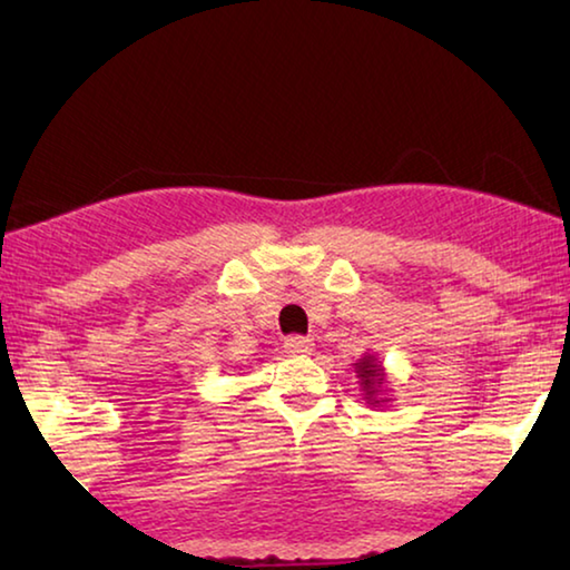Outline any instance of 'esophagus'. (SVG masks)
<instances>
[{
    "label": "esophagus",
    "mask_w": 570,
    "mask_h": 570,
    "mask_svg": "<svg viewBox=\"0 0 570 570\" xmlns=\"http://www.w3.org/2000/svg\"><path fill=\"white\" fill-rule=\"evenodd\" d=\"M312 346H314V342L308 340V336H298V334L286 336V342H284L286 354H292V356H304L312 352Z\"/></svg>",
    "instance_id": "1"
}]
</instances>
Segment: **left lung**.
Segmentation results:
<instances>
[{"instance_id": "left-lung-1", "label": "left lung", "mask_w": 570, "mask_h": 570, "mask_svg": "<svg viewBox=\"0 0 570 570\" xmlns=\"http://www.w3.org/2000/svg\"><path fill=\"white\" fill-rule=\"evenodd\" d=\"M356 374H360L366 394H370V397H372L374 390H377L380 384H382V366L374 364L372 356H364V360L356 364Z\"/></svg>"}]
</instances>
